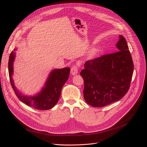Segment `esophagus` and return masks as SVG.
Here are the masks:
<instances>
[{
	"instance_id": "34e87169",
	"label": "esophagus",
	"mask_w": 147,
	"mask_h": 147,
	"mask_svg": "<svg viewBox=\"0 0 147 147\" xmlns=\"http://www.w3.org/2000/svg\"><path fill=\"white\" fill-rule=\"evenodd\" d=\"M78 68H79L78 65H77V64L74 65L72 67V68H71V70H70L71 74H72L73 75L77 74V73L78 72Z\"/></svg>"
}]
</instances>
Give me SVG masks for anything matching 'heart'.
Masks as SVG:
<instances>
[{
  "mask_svg": "<svg viewBox=\"0 0 147 147\" xmlns=\"http://www.w3.org/2000/svg\"><path fill=\"white\" fill-rule=\"evenodd\" d=\"M94 54H95V51L94 50H93L92 52H91V56H93V55H94Z\"/></svg>",
  "mask_w": 147,
  "mask_h": 147,
  "instance_id": "b5f03b06",
  "label": "heart"
}]
</instances>
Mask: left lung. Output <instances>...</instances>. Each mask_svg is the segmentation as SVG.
I'll list each match as a JSON object with an SVG mask.
<instances>
[{
	"label": "left lung",
	"mask_w": 147,
	"mask_h": 147,
	"mask_svg": "<svg viewBox=\"0 0 147 147\" xmlns=\"http://www.w3.org/2000/svg\"><path fill=\"white\" fill-rule=\"evenodd\" d=\"M117 47V52L86 61L80 72L84 80V100L94 107L120 100L129 89L134 64L122 35H119Z\"/></svg>",
	"instance_id": "obj_1"
}]
</instances>
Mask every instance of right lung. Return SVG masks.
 <instances>
[{
  "label": "right lung",
  "mask_w": 147,
  "mask_h": 147,
  "mask_svg": "<svg viewBox=\"0 0 147 147\" xmlns=\"http://www.w3.org/2000/svg\"><path fill=\"white\" fill-rule=\"evenodd\" d=\"M14 51L11 52L8 60V73L11 85L18 98L26 105L37 110H49L53 108L58 102L62 88L69 78L70 68L65 67L53 70L41 92L35 96H25L16 90L11 77L13 64L15 56Z\"/></svg>",
  "instance_id": "right-lung-1"
}]
</instances>
